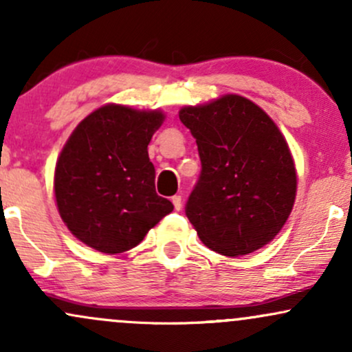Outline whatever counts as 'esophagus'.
Instances as JSON below:
<instances>
[{
	"instance_id": "esophagus-1",
	"label": "esophagus",
	"mask_w": 352,
	"mask_h": 352,
	"mask_svg": "<svg viewBox=\"0 0 352 352\" xmlns=\"http://www.w3.org/2000/svg\"><path fill=\"white\" fill-rule=\"evenodd\" d=\"M172 204L175 210H180L182 208V197L180 195H173L172 197Z\"/></svg>"
}]
</instances>
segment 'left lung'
Returning <instances> with one entry per match:
<instances>
[{
	"label": "left lung",
	"instance_id": "1",
	"mask_svg": "<svg viewBox=\"0 0 352 352\" xmlns=\"http://www.w3.org/2000/svg\"><path fill=\"white\" fill-rule=\"evenodd\" d=\"M179 117L199 145L201 173L185 213L204 245L241 256L270 243L288 220L298 187L278 125L238 94L185 106Z\"/></svg>",
	"mask_w": 352,
	"mask_h": 352
}]
</instances>
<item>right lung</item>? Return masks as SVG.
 <instances>
[{
  "instance_id": "right-lung-1",
  "label": "right lung",
  "mask_w": 352,
  "mask_h": 352,
  "mask_svg": "<svg viewBox=\"0 0 352 352\" xmlns=\"http://www.w3.org/2000/svg\"><path fill=\"white\" fill-rule=\"evenodd\" d=\"M164 119L160 109L106 104L72 131L56 162L54 197L63 221L84 245L127 252L173 210L157 195L147 151Z\"/></svg>"
}]
</instances>
